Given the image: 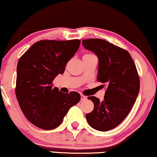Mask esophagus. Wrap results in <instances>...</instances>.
Masks as SVG:
<instances>
[{
    "mask_svg": "<svg viewBox=\"0 0 157 157\" xmlns=\"http://www.w3.org/2000/svg\"><path fill=\"white\" fill-rule=\"evenodd\" d=\"M86 98H87L86 96H84V95L81 94V101H85V100H86Z\"/></svg>",
    "mask_w": 157,
    "mask_h": 157,
    "instance_id": "esophagus-1",
    "label": "esophagus"
}]
</instances>
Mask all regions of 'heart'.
<instances>
[{"label": "heart", "mask_w": 157, "mask_h": 157, "mask_svg": "<svg viewBox=\"0 0 157 157\" xmlns=\"http://www.w3.org/2000/svg\"><path fill=\"white\" fill-rule=\"evenodd\" d=\"M93 55L92 54H89V53H88V54H85L84 56H83V57H89V56H93Z\"/></svg>", "instance_id": "obj_1"}]
</instances>
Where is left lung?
Here are the masks:
<instances>
[{
	"label": "left lung",
	"instance_id": "obj_1",
	"mask_svg": "<svg viewBox=\"0 0 157 157\" xmlns=\"http://www.w3.org/2000/svg\"><path fill=\"white\" fill-rule=\"evenodd\" d=\"M82 43L98 56L97 80L106 87L102 101L95 96L88 97L94 108L86 119L93 128L106 132L117 127L132 109L140 90L139 75L124 49L102 39L83 40Z\"/></svg>",
	"mask_w": 157,
	"mask_h": 157
}]
</instances>
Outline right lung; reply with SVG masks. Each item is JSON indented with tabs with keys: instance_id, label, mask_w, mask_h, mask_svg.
<instances>
[{
	"instance_id": "1",
	"label": "right lung",
	"mask_w": 157,
	"mask_h": 157,
	"mask_svg": "<svg viewBox=\"0 0 157 157\" xmlns=\"http://www.w3.org/2000/svg\"><path fill=\"white\" fill-rule=\"evenodd\" d=\"M80 42L77 39L43 40L34 43L19 59L16 96L26 118L37 128H57L69 109L80 101L77 92L63 93L52 85L56 76L64 72Z\"/></svg>"
}]
</instances>
